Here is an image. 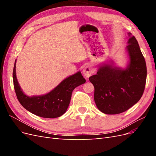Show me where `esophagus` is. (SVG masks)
Here are the masks:
<instances>
[{"mask_svg":"<svg viewBox=\"0 0 156 156\" xmlns=\"http://www.w3.org/2000/svg\"><path fill=\"white\" fill-rule=\"evenodd\" d=\"M83 73L84 76L85 77L88 78L89 77H90L92 74L94 73V69L92 67V66L90 64L87 65L84 68Z\"/></svg>","mask_w":156,"mask_h":156,"instance_id":"esophagus-1","label":"esophagus"}]
</instances>
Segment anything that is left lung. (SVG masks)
<instances>
[{"label": "left lung", "instance_id": "left-lung-1", "mask_svg": "<svg viewBox=\"0 0 156 156\" xmlns=\"http://www.w3.org/2000/svg\"><path fill=\"white\" fill-rule=\"evenodd\" d=\"M126 50L129 62L126 69L106 64L89 77L94 87V101L98 109L107 115L120 114L142 97L146 84V65L137 41L128 33Z\"/></svg>", "mask_w": 156, "mask_h": 156}]
</instances>
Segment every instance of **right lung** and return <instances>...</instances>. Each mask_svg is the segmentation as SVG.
Listing matches in <instances>:
<instances>
[{
	"mask_svg": "<svg viewBox=\"0 0 156 156\" xmlns=\"http://www.w3.org/2000/svg\"><path fill=\"white\" fill-rule=\"evenodd\" d=\"M16 60L13 70V87L21 105L32 114L43 118L55 119L67 111L73 90L86 82L81 73L78 72L65 79L53 90L42 96L29 97L23 93L16 77Z\"/></svg>",
	"mask_w": 156,
	"mask_h": 156,
	"instance_id": "add662e5",
	"label": "right lung"
}]
</instances>
